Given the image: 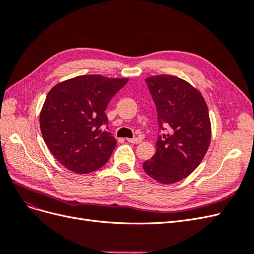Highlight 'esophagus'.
I'll return each mask as SVG.
<instances>
[{
    "label": "esophagus",
    "instance_id": "34e87169",
    "mask_svg": "<svg viewBox=\"0 0 254 254\" xmlns=\"http://www.w3.org/2000/svg\"><path fill=\"white\" fill-rule=\"evenodd\" d=\"M127 141L129 143H131V144H139V143H141V139H139V137H132V139H127Z\"/></svg>",
    "mask_w": 254,
    "mask_h": 254
}]
</instances>
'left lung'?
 <instances>
[{"instance_id":"1","label":"left lung","mask_w":254,"mask_h":254,"mask_svg":"<svg viewBox=\"0 0 254 254\" xmlns=\"http://www.w3.org/2000/svg\"><path fill=\"white\" fill-rule=\"evenodd\" d=\"M157 107L161 130L156 153L143 168L162 184L178 182L201 163L211 143L209 110L200 92L173 75H156L145 79Z\"/></svg>"}]
</instances>
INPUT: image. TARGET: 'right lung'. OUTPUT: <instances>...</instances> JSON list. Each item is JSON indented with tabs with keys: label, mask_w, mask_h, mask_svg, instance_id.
Listing matches in <instances>:
<instances>
[{
	"label": "right lung",
	"mask_w": 254,
	"mask_h": 254,
	"mask_svg": "<svg viewBox=\"0 0 254 254\" xmlns=\"http://www.w3.org/2000/svg\"><path fill=\"white\" fill-rule=\"evenodd\" d=\"M128 78L81 75L57 83L40 112L43 140L60 164L76 174H89L104 166L117 146L105 129L110 99Z\"/></svg>",
	"instance_id": "right-lung-1"
}]
</instances>
